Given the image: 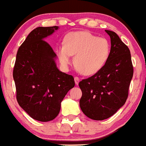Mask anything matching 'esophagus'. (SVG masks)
Here are the masks:
<instances>
[{
  "mask_svg": "<svg viewBox=\"0 0 146 146\" xmlns=\"http://www.w3.org/2000/svg\"><path fill=\"white\" fill-rule=\"evenodd\" d=\"M74 80H75V83H76V85H78V83H79V80H80V79H79V78L77 76H76L74 78Z\"/></svg>",
  "mask_w": 146,
  "mask_h": 146,
  "instance_id": "1",
  "label": "esophagus"
}]
</instances>
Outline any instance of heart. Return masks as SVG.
Wrapping results in <instances>:
<instances>
[{"label": "heart", "mask_w": 146, "mask_h": 146, "mask_svg": "<svg viewBox=\"0 0 146 146\" xmlns=\"http://www.w3.org/2000/svg\"><path fill=\"white\" fill-rule=\"evenodd\" d=\"M56 53L63 68H68L71 56L75 55L73 64L77 70L82 75L90 76L106 64L110 45L104 37H98L87 31H75L65 36L64 45L58 47Z\"/></svg>", "instance_id": "heart-1"}]
</instances>
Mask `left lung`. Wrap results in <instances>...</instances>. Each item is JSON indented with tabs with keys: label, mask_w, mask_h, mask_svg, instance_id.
Listing matches in <instances>:
<instances>
[{
	"label": "left lung",
	"mask_w": 146,
	"mask_h": 146,
	"mask_svg": "<svg viewBox=\"0 0 146 146\" xmlns=\"http://www.w3.org/2000/svg\"><path fill=\"white\" fill-rule=\"evenodd\" d=\"M105 31L111 39L108 60L99 71L78 84L82 92L81 110L95 120L109 118L123 106L134 73L127 45L115 32Z\"/></svg>",
	"instance_id": "left-lung-1"
}]
</instances>
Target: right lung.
I'll list each match as a JSON object with an SVG mask.
<instances>
[{
  "instance_id": "obj_1",
  "label": "right lung",
  "mask_w": 146,
  "mask_h": 146,
  "mask_svg": "<svg viewBox=\"0 0 146 146\" xmlns=\"http://www.w3.org/2000/svg\"><path fill=\"white\" fill-rule=\"evenodd\" d=\"M58 26L38 27L17 50L13 78L19 105L35 120L48 122L59 113L61 102L75 86L71 75L56 67V54L45 38Z\"/></svg>"
}]
</instances>
